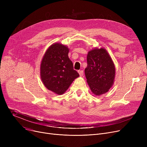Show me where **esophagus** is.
Wrapping results in <instances>:
<instances>
[{"label": "esophagus", "mask_w": 147, "mask_h": 147, "mask_svg": "<svg viewBox=\"0 0 147 147\" xmlns=\"http://www.w3.org/2000/svg\"><path fill=\"white\" fill-rule=\"evenodd\" d=\"M78 73H79L80 76L82 77L83 76V70H79V71H78Z\"/></svg>", "instance_id": "1"}]
</instances>
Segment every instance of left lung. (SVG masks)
Masks as SVG:
<instances>
[{
	"mask_svg": "<svg viewBox=\"0 0 147 147\" xmlns=\"http://www.w3.org/2000/svg\"><path fill=\"white\" fill-rule=\"evenodd\" d=\"M84 73L92 93L101 95L112 87L115 78V66L106 49L101 48L90 51L87 55Z\"/></svg>",
	"mask_w": 147,
	"mask_h": 147,
	"instance_id": "left-lung-1",
	"label": "left lung"
}]
</instances>
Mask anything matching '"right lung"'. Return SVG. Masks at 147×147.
<instances>
[{
    "label": "right lung",
    "instance_id": "obj_1",
    "mask_svg": "<svg viewBox=\"0 0 147 147\" xmlns=\"http://www.w3.org/2000/svg\"><path fill=\"white\" fill-rule=\"evenodd\" d=\"M67 46L55 43L46 50L40 64V78L45 87L62 95L79 76L68 58Z\"/></svg>",
    "mask_w": 147,
    "mask_h": 147
}]
</instances>
